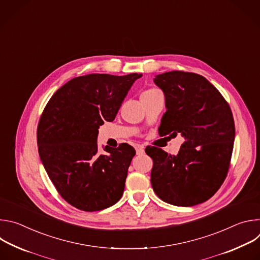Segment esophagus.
Returning <instances> with one entry per match:
<instances>
[{
    "mask_svg": "<svg viewBox=\"0 0 260 260\" xmlns=\"http://www.w3.org/2000/svg\"><path fill=\"white\" fill-rule=\"evenodd\" d=\"M136 151H137V155H143L145 153V150H144V147L141 146V145H138L136 147Z\"/></svg>",
    "mask_w": 260,
    "mask_h": 260,
    "instance_id": "obj_1",
    "label": "esophagus"
}]
</instances>
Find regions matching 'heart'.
Returning a JSON list of instances; mask_svg holds the SVG:
<instances>
[{"label":"heart","instance_id":"b5f03b06","mask_svg":"<svg viewBox=\"0 0 260 260\" xmlns=\"http://www.w3.org/2000/svg\"><path fill=\"white\" fill-rule=\"evenodd\" d=\"M155 89H156V88H150V89H148V90H146V91H151V90H155ZM146 91H145V92H146Z\"/></svg>","mask_w":260,"mask_h":260}]
</instances>
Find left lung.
Here are the masks:
<instances>
[{
	"mask_svg": "<svg viewBox=\"0 0 260 260\" xmlns=\"http://www.w3.org/2000/svg\"><path fill=\"white\" fill-rule=\"evenodd\" d=\"M154 82L162 89L167 107L158 133L173 138L181 134L185 141L177 155L146 147L153 159L152 188L174 206L202 204L228 176L236 134L231 107L213 84L196 73L167 72Z\"/></svg>",
	"mask_w": 260,
	"mask_h": 260,
	"instance_id": "obj_1",
	"label": "left lung"
}]
</instances>
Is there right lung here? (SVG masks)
I'll return each mask as SVG.
<instances>
[{
	"instance_id": "1",
	"label": "right lung",
	"mask_w": 260,
	"mask_h": 260,
	"mask_svg": "<svg viewBox=\"0 0 260 260\" xmlns=\"http://www.w3.org/2000/svg\"><path fill=\"white\" fill-rule=\"evenodd\" d=\"M142 74H89L61 86L48 101L37 128L38 151L60 197L86 212L116 204L136 154L127 143L105 147L96 138L104 121H113L133 83Z\"/></svg>"
}]
</instances>
